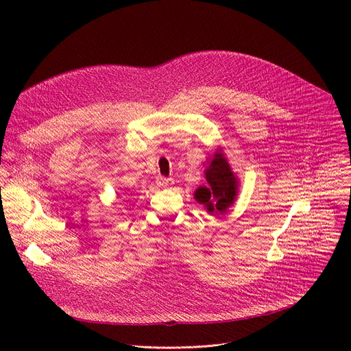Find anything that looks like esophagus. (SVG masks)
Segmentation results:
<instances>
[{
    "instance_id": "1",
    "label": "esophagus",
    "mask_w": 351,
    "mask_h": 351,
    "mask_svg": "<svg viewBox=\"0 0 351 351\" xmlns=\"http://www.w3.org/2000/svg\"><path fill=\"white\" fill-rule=\"evenodd\" d=\"M156 182H157V184H158L160 187H169V186L173 184V179H171V178H164V176H158Z\"/></svg>"
}]
</instances>
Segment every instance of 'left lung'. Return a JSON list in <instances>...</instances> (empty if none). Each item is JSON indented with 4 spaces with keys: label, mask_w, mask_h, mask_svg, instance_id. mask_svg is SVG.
Returning a JSON list of instances; mask_svg holds the SVG:
<instances>
[{
    "label": "left lung",
    "mask_w": 351,
    "mask_h": 351,
    "mask_svg": "<svg viewBox=\"0 0 351 351\" xmlns=\"http://www.w3.org/2000/svg\"><path fill=\"white\" fill-rule=\"evenodd\" d=\"M206 179L208 186L198 187L194 198L199 204H204L210 214L225 213L237 195V179L221 149L214 154L210 167L206 169Z\"/></svg>",
    "instance_id": "1"
}]
</instances>
